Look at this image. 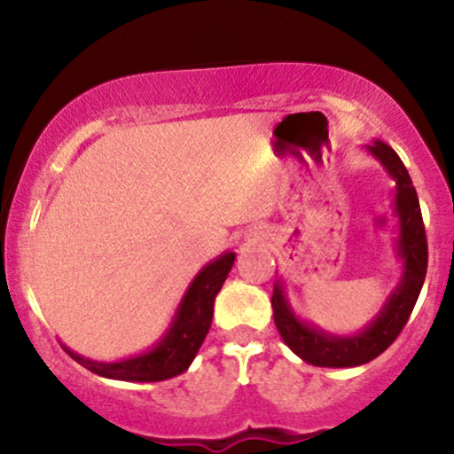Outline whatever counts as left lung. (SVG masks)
<instances>
[{"mask_svg": "<svg viewBox=\"0 0 454 454\" xmlns=\"http://www.w3.org/2000/svg\"><path fill=\"white\" fill-rule=\"evenodd\" d=\"M364 151L373 155L395 181L393 211L397 217L395 256L401 262V278L384 305L380 307L376 317L352 335L326 333L296 316L286 293V281L281 278L275 281L270 305H273V320L281 340L296 356L316 367H358L380 356L397 340L425 284L427 237L419 196L411 185L408 170L393 147H388L382 140H372L364 145Z\"/></svg>", "mask_w": 454, "mask_h": 454, "instance_id": "1", "label": "left lung"}]
</instances>
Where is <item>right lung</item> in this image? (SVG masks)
I'll list each match as a JSON object with an SVG mask.
<instances>
[{"instance_id":"add662e5","label":"right lung","mask_w":454,"mask_h":454,"mask_svg":"<svg viewBox=\"0 0 454 454\" xmlns=\"http://www.w3.org/2000/svg\"><path fill=\"white\" fill-rule=\"evenodd\" d=\"M234 258H237L234 252H223L198 270L181 296L168 328L149 350L108 363L81 356L67 346H64V350L76 363L102 378L123 380V382H161L179 376L187 372L209 333L215 296L231 273Z\"/></svg>"}]
</instances>
